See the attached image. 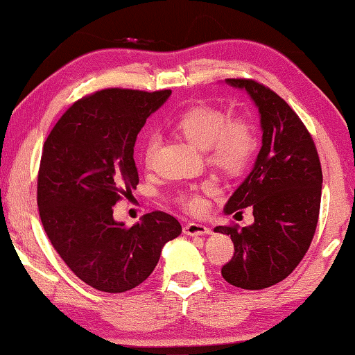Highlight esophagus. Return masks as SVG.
<instances>
[{
	"instance_id": "34e87169",
	"label": "esophagus",
	"mask_w": 355,
	"mask_h": 355,
	"mask_svg": "<svg viewBox=\"0 0 355 355\" xmlns=\"http://www.w3.org/2000/svg\"><path fill=\"white\" fill-rule=\"evenodd\" d=\"M183 232L186 235L189 236H194V235H209L211 230L207 225H202V224H196V222H189V224H186L183 227Z\"/></svg>"
}]
</instances>
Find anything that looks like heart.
Listing matches in <instances>:
<instances>
[{
    "mask_svg": "<svg viewBox=\"0 0 355 355\" xmlns=\"http://www.w3.org/2000/svg\"><path fill=\"white\" fill-rule=\"evenodd\" d=\"M173 128L196 147L205 148L209 164L230 173L244 169L257 147V130L249 117H227L224 111L213 106L189 107L177 117ZM158 146V137L153 135L144 139L142 159L147 167L153 164ZM211 191L213 184L205 183L200 188L182 192L178 200L186 211L200 213L207 207L205 194Z\"/></svg>",
    "mask_w": 355,
    "mask_h": 355,
    "instance_id": "1",
    "label": "heart"
}]
</instances>
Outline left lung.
<instances>
[{
	"label": "left lung",
	"mask_w": 355,
	"mask_h": 355,
	"mask_svg": "<svg viewBox=\"0 0 355 355\" xmlns=\"http://www.w3.org/2000/svg\"><path fill=\"white\" fill-rule=\"evenodd\" d=\"M245 89L261 117L263 146L255 166L233 192L225 213L254 209V224L219 225L235 252L222 277L243 290H263L286 279L311 244L321 205L322 171L313 137L286 101L248 78H228Z\"/></svg>",
	"instance_id": "1"
}]
</instances>
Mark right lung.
<instances>
[{
  "mask_svg": "<svg viewBox=\"0 0 355 355\" xmlns=\"http://www.w3.org/2000/svg\"><path fill=\"white\" fill-rule=\"evenodd\" d=\"M171 95L111 87L75 101L42 148L37 207L53 248L84 284L105 293L133 290L153 272L163 245L182 233L164 211L127 227L112 207L139 183L137 133Z\"/></svg>",
  "mask_w": 355,
  "mask_h": 355,
  "instance_id": "obj_1",
  "label": "right lung"
}]
</instances>
